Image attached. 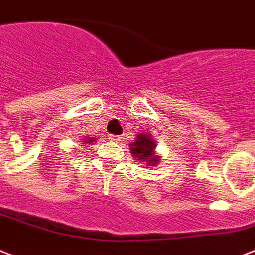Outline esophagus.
Wrapping results in <instances>:
<instances>
[{"instance_id":"34e87169","label":"esophagus","mask_w":255,"mask_h":255,"mask_svg":"<svg viewBox=\"0 0 255 255\" xmlns=\"http://www.w3.org/2000/svg\"><path fill=\"white\" fill-rule=\"evenodd\" d=\"M121 138L122 137H120V135H109V141L110 142H120Z\"/></svg>"}]
</instances>
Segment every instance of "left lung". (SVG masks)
I'll return each mask as SVG.
<instances>
[{
	"instance_id": "1",
	"label": "left lung",
	"mask_w": 255,
	"mask_h": 255,
	"mask_svg": "<svg viewBox=\"0 0 255 255\" xmlns=\"http://www.w3.org/2000/svg\"><path fill=\"white\" fill-rule=\"evenodd\" d=\"M156 141L148 131L137 134L134 142L129 143L131 156L137 162L139 161L146 166H156L161 160V156L156 153Z\"/></svg>"
}]
</instances>
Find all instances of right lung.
Segmentation results:
<instances>
[{
	"instance_id": "1",
	"label": "right lung",
	"mask_w": 255,
	"mask_h": 255,
	"mask_svg": "<svg viewBox=\"0 0 255 255\" xmlns=\"http://www.w3.org/2000/svg\"><path fill=\"white\" fill-rule=\"evenodd\" d=\"M95 139H97L95 137H84V138L82 139V142H83V143H93Z\"/></svg>"
}]
</instances>
